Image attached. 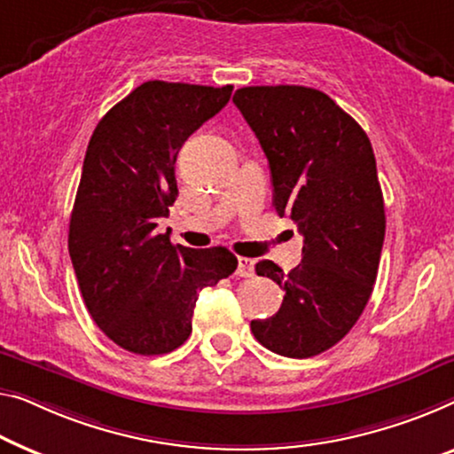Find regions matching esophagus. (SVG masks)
I'll list each match as a JSON object with an SVG mask.
<instances>
[{"instance_id":"esophagus-1","label":"esophagus","mask_w":454,"mask_h":454,"mask_svg":"<svg viewBox=\"0 0 454 454\" xmlns=\"http://www.w3.org/2000/svg\"><path fill=\"white\" fill-rule=\"evenodd\" d=\"M239 277H253L254 275V261L247 259V256H239V269H236Z\"/></svg>"}]
</instances>
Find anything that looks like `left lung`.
Returning a JSON list of instances; mask_svg holds the SVG:
<instances>
[{
  "label": "left lung",
  "mask_w": 454,
  "mask_h": 454,
  "mask_svg": "<svg viewBox=\"0 0 454 454\" xmlns=\"http://www.w3.org/2000/svg\"><path fill=\"white\" fill-rule=\"evenodd\" d=\"M234 104L267 154L273 206L303 236V259L286 275L256 262L286 297L253 320L262 347L316 356L350 333L373 292L385 239V206L371 140L326 93L301 85H256Z\"/></svg>",
  "instance_id": "left-lung-1"
}]
</instances>
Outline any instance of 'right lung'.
<instances>
[{
	"mask_svg": "<svg viewBox=\"0 0 454 454\" xmlns=\"http://www.w3.org/2000/svg\"><path fill=\"white\" fill-rule=\"evenodd\" d=\"M232 85L146 81L99 120L87 146L69 224L81 295L110 340L165 355L192 334L198 295L236 270L224 247H173L157 232L177 200L175 160Z\"/></svg>",
	"mask_w": 454,
	"mask_h": 454,
	"instance_id": "obj_1",
	"label": "right lung"
}]
</instances>
